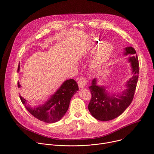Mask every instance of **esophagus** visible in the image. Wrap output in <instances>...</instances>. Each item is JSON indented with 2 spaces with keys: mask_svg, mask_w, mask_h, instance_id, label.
Returning <instances> with one entry per match:
<instances>
[{
  "mask_svg": "<svg viewBox=\"0 0 154 154\" xmlns=\"http://www.w3.org/2000/svg\"><path fill=\"white\" fill-rule=\"evenodd\" d=\"M87 82H88V80L86 78L82 77L78 81V85L79 88L85 87L87 85Z\"/></svg>",
  "mask_w": 154,
  "mask_h": 154,
  "instance_id": "34e87169",
  "label": "esophagus"
}]
</instances>
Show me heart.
Returning a JSON list of instances; mask_svg holds the SVG:
<instances>
[{"label":"heart","instance_id":"b5f03b06","mask_svg":"<svg viewBox=\"0 0 154 154\" xmlns=\"http://www.w3.org/2000/svg\"><path fill=\"white\" fill-rule=\"evenodd\" d=\"M99 42H96L93 41L89 44L87 51L90 53H93L96 47L98 45ZM112 51V47L108 44H104L102 45L97 50L94 58L92 60L91 66L94 70H97L100 69L107 61L110 57Z\"/></svg>","mask_w":154,"mask_h":154}]
</instances>
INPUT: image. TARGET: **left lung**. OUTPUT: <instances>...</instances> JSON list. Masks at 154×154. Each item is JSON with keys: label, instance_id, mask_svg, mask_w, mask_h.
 Wrapping results in <instances>:
<instances>
[{"label": "left lung", "instance_id": "8db88e82", "mask_svg": "<svg viewBox=\"0 0 154 154\" xmlns=\"http://www.w3.org/2000/svg\"><path fill=\"white\" fill-rule=\"evenodd\" d=\"M136 50L131 47L125 48L124 54L128 57L132 68V77L127 82V89L122 93L109 94L104 87L96 85V79L92 80L89 87L91 98L88 104V110L92 116L101 121H109L120 116L132 102L139 77V67ZM131 57H130V56Z\"/></svg>", "mask_w": 154, "mask_h": 154}]
</instances>
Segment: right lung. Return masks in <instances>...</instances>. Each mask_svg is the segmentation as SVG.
<instances>
[{
	"label": "right lung",
	"mask_w": 154,
	"mask_h": 154,
	"mask_svg": "<svg viewBox=\"0 0 154 154\" xmlns=\"http://www.w3.org/2000/svg\"><path fill=\"white\" fill-rule=\"evenodd\" d=\"M20 68L18 66V71ZM18 87H21L19 82ZM78 90L77 83L74 79L67 80L43 105L34 108L26 106V100L21 96L20 97L27 111L34 117L45 123H54L60 120L65 115L71 97Z\"/></svg>",
	"instance_id": "1"
}]
</instances>
